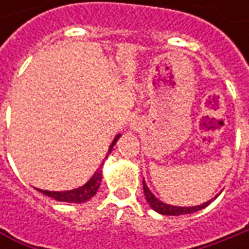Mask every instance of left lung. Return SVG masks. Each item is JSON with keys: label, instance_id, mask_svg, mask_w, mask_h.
Wrapping results in <instances>:
<instances>
[{"label": "left lung", "instance_id": "obj_1", "mask_svg": "<svg viewBox=\"0 0 249 249\" xmlns=\"http://www.w3.org/2000/svg\"><path fill=\"white\" fill-rule=\"evenodd\" d=\"M142 188H144V196L147 198V202H148L151 208L154 211H157L162 215H172V216H178V215H187V213H193V212H196V211H201L204 209L205 206H208L211 204V201H208L205 204L198 206H172L167 205V204H163L162 201H159L158 198H155V196L151 193L148 190V187L145 184V181L142 180ZM216 198V196H215Z\"/></svg>", "mask_w": 249, "mask_h": 249}]
</instances>
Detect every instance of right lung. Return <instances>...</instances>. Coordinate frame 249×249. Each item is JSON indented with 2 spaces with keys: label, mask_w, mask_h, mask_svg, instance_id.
Instances as JSON below:
<instances>
[{
  "label": "right lung",
  "mask_w": 249,
  "mask_h": 249,
  "mask_svg": "<svg viewBox=\"0 0 249 249\" xmlns=\"http://www.w3.org/2000/svg\"><path fill=\"white\" fill-rule=\"evenodd\" d=\"M119 137L120 134H118L115 137V140L112 141V144H110L109 147V152L112 151L113 145L116 144V141H118ZM101 180H102V172H101V169H98L84 186L79 187L76 190H71V191H45V190H38V191L43 193L44 196H51V198L56 199V201H62V202H77V204H80V202L89 201L90 198H92V196L97 194V191L100 188Z\"/></svg>",
  "instance_id": "right-lung-1"
}]
</instances>
